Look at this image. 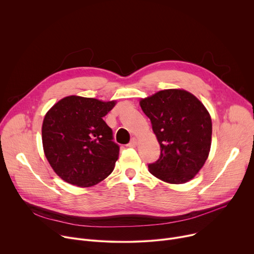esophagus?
I'll return each instance as SVG.
<instances>
[{
  "label": "esophagus",
  "mask_w": 254,
  "mask_h": 254,
  "mask_svg": "<svg viewBox=\"0 0 254 254\" xmlns=\"http://www.w3.org/2000/svg\"><path fill=\"white\" fill-rule=\"evenodd\" d=\"M138 145V139L137 138H132L130 143L127 145L128 147H136Z\"/></svg>",
  "instance_id": "1"
}]
</instances>
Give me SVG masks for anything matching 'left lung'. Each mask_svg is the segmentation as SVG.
<instances>
[{
  "label": "left lung",
  "instance_id": "obj_1",
  "mask_svg": "<svg viewBox=\"0 0 254 254\" xmlns=\"http://www.w3.org/2000/svg\"><path fill=\"white\" fill-rule=\"evenodd\" d=\"M160 145L159 159L149 172L168 184H185L204 165L210 151L212 124L205 106L193 94L168 89L140 100Z\"/></svg>",
  "mask_w": 254,
  "mask_h": 254
}]
</instances>
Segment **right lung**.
I'll use <instances>...</instances> for the list:
<instances>
[{"label":"right lung","mask_w":254,"mask_h":254,"mask_svg":"<svg viewBox=\"0 0 254 254\" xmlns=\"http://www.w3.org/2000/svg\"><path fill=\"white\" fill-rule=\"evenodd\" d=\"M115 104L72 95L46 113L42 126L45 156L66 183L92 187L113 172L120 147L103 117Z\"/></svg>","instance_id":"obj_1"}]
</instances>
